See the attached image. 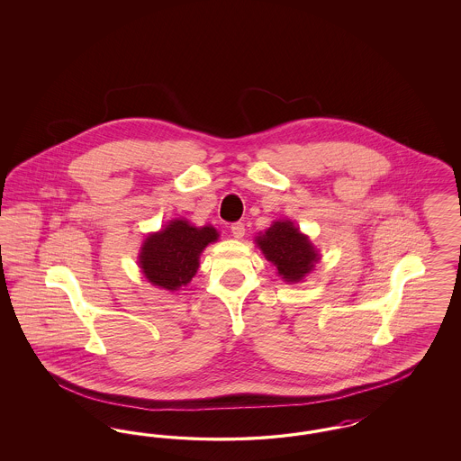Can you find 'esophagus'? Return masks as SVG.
Returning <instances> with one entry per match:
<instances>
[{
    "label": "esophagus",
    "instance_id": "1",
    "mask_svg": "<svg viewBox=\"0 0 461 461\" xmlns=\"http://www.w3.org/2000/svg\"><path fill=\"white\" fill-rule=\"evenodd\" d=\"M231 235H233L237 240L243 239V235H245V224H243V222H233V224H231Z\"/></svg>",
    "mask_w": 461,
    "mask_h": 461
}]
</instances>
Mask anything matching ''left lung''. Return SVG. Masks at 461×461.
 <instances>
[{"label":"left lung","mask_w":461,"mask_h":461,"mask_svg":"<svg viewBox=\"0 0 461 461\" xmlns=\"http://www.w3.org/2000/svg\"><path fill=\"white\" fill-rule=\"evenodd\" d=\"M256 243L263 250L264 258L276 266L278 275L290 284L304 280L320 261L314 245L292 221H275L256 239Z\"/></svg>","instance_id":"8db88e82"}]
</instances>
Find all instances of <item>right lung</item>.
Returning <instances> with one entry per match:
<instances>
[{
    "label": "right lung",
    "mask_w": 461,
    "mask_h": 461,
    "mask_svg": "<svg viewBox=\"0 0 461 461\" xmlns=\"http://www.w3.org/2000/svg\"><path fill=\"white\" fill-rule=\"evenodd\" d=\"M218 237L212 226L197 228L186 220H173L145 239L138 263L152 285L175 292L190 284L202 250Z\"/></svg>",
    "instance_id": "add662e5"
}]
</instances>
